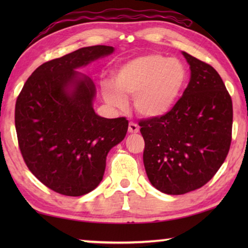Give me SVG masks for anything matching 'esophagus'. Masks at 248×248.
Wrapping results in <instances>:
<instances>
[{"label":"esophagus","mask_w":248,"mask_h":248,"mask_svg":"<svg viewBox=\"0 0 248 248\" xmlns=\"http://www.w3.org/2000/svg\"><path fill=\"white\" fill-rule=\"evenodd\" d=\"M128 131L130 133L139 132V125H138L136 123H133V121H130L129 127H128Z\"/></svg>","instance_id":"esophagus-1"}]
</instances>
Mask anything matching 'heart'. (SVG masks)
<instances>
[{"label": "heart", "instance_id": "heart-1", "mask_svg": "<svg viewBox=\"0 0 248 248\" xmlns=\"http://www.w3.org/2000/svg\"><path fill=\"white\" fill-rule=\"evenodd\" d=\"M186 81V68L177 59L150 54L121 66L115 75V87L104 85L103 96L115 108H124L125 98H133L140 115L159 117L174 107Z\"/></svg>", "mask_w": 248, "mask_h": 248}]
</instances>
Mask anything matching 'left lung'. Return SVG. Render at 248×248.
Masks as SVG:
<instances>
[{"label":"left lung","instance_id":"left-lung-1","mask_svg":"<svg viewBox=\"0 0 248 248\" xmlns=\"http://www.w3.org/2000/svg\"><path fill=\"white\" fill-rule=\"evenodd\" d=\"M190 81L174 107L140 120L143 163L153 186L183 195L207 184L223 164L232 141V99L211 65L183 52Z\"/></svg>","mask_w":248,"mask_h":248}]
</instances>
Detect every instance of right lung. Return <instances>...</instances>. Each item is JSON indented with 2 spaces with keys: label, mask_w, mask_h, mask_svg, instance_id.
I'll use <instances>...</instances> for the list:
<instances>
[{
  "label": "right lung",
  "mask_w": 248,
  "mask_h": 248,
  "mask_svg": "<svg viewBox=\"0 0 248 248\" xmlns=\"http://www.w3.org/2000/svg\"><path fill=\"white\" fill-rule=\"evenodd\" d=\"M114 52L109 46L81 48L38 66L15 105V128L28 170L58 194H89L102 182L106 156L125 137L124 117L95 114V85L75 71Z\"/></svg>",
  "instance_id": "add662e5"
}]
</instances>
